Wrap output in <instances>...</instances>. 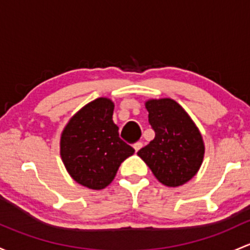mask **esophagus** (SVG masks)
Returning <instances> with one entry per match:
<instances>
[{
  "mask_svg": "<svg viewBox=\"0 0 250 250\" xmlns=\"http://www.w3.org/2000/svg\"><path fill=\"white\" fill-rule=\"evenodd\" d=\"M141 147H143V143H136V144H134V149H135V152H138L139 149L141 148Z\"/></svg>",
  "mask_w": 250,
  "mask_h": 250,
  "instance_id": "obj_1",
  "label": "esophagus"
}]
</instances>
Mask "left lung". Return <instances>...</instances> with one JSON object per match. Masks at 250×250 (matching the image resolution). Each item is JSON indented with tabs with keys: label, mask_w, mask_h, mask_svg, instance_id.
Wrapping results in <instances>:
<instances>
[{
	"label": "left lung",
	"mask_w": 250,
	"mask_h": 250,
	"mask_svg": "<svg viewBox=\"0 0 250 250\" xmlns=\"http://www.w3.org/2000/svg\"><path fill=\"white\" fill-rule=\"evenodd\" d=\"M145 106L156 136L138 156L164 186L185 185L196 175L204 159L205 145L198 127L173 99H149Z\"/></svg>",
	"instance_id": "1"
}]
</instances>
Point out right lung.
Listing matches in <instances>:
<instances>
[{
	"instance_id": "obj_1",
	"label": "right lung",
	"mask_w": 250,
	"mask_h": 250,
	"mask_svg": "<svg viewBox=\"0 0 250 250\" xmlns=\"http://www.w3.org/2000/svg\"><path fill=\"white\" fill-rule=\"evenodd\" d=\"M112 114L110 99H94L70 118L61 135L60 153L67 171L94 190L109 186L121 163L135 152L120 139Z\"/></svg>"
}]
</instances>
